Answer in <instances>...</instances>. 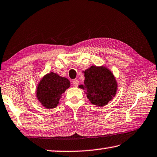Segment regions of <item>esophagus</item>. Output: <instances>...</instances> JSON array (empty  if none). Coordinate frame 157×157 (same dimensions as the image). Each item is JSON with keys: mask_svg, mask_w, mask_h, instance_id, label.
Returning a JSON list of instances; mask_svg holds the SVG:
<instances>
[{"mask_svg": "<svg viewBox=\"0 0 157 157\" xmlns=\"http://www.w3.org/2000/svg\"><path fill=\"white\" fill-rule=\"evenodd\" d=\"M78 83H79V82H78V80H73V81H72V84H73V85L75 87H78Z\"/></svg>", "mask_w": 157, "mask_h": 157, "instance_id": "34e87169", "label": "esophagus"}]
</instances>
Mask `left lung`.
<instances>
[{"label":"left lung","mask_w":157,"mask_h":157,"mask_svg":"<svg viewBox=\"0 0 157 157\" xmlns=\"http://www.w3.org/2000/svg\"><path fill=\"white\" fill-rule=\"evenodd\" d=\"M85 80L78 87L85 91L87 98L92 105L104 106L113 100L117 91V82L113 72L104 66H91L82 71Z\"/></svg>","instance_id":"8db88e82"}]
</instances>
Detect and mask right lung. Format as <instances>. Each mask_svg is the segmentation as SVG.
I'll use <instances>...</instances> for the list:
<instances>
[{
	"mask_svg": "<svg viewBox=\"0 0 157 157\" xmlns=\"http://www.w3.org/2000/svg\"><path fill=\"white\" fill-rule=\"evenodd\" d=\"M70 87V82L53 72L47 73L40 79L36 87V97L46 109H53L59 103L62 94Z\"/></svg>",
	"mask_w": 157,
	"mask_h": 157,
	"instance_id": "1",
	"label": "right lung"
}]
</instances>
